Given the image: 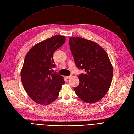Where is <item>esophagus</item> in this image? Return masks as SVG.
Wrapping results in <instances>:
<instances>
[{
    "mask_svg": "<svg viewBox=\"0 0 134 134\" xmlns=\"http://www.w3.org/2000/svg\"><path fill=\"white\" fill-rule=\"evenodd\" d=\"M72 77V75H70V76H66V78H67V79H70V78H71Z\"/></svg>",
    "mask_w": 134,
    "mask_h": 134,
    "instance_id": "34e87169",
    "label": "esophagus"
}]
</instances>
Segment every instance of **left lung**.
<instances>
[{"label": "left lung", "instance_id": "obj_1", "mask_svg": "<svg viewBox=\"0 0 134 134\" xmlns=\"http://www.w3.org/2000/svg\"><path fill=\"white\" fill-rule=\"evenodd\" d=\"M69 42L77 67L85 72L78 76L79 84L74 88L76 94L86 103L100 100L109 90L113 75L108 55L93 41L72 37Z\"/></svg>", "mask_w": 134, "mask_h": 134}]
</instances>
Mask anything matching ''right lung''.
I'll use <instances>...</instances> for the list:
<instances>
[{
    "instance_id": "obj_1",
    "label": "right lung",
    "mask_w": 134,
    "mask_h": 134,
    "mask_svg": "<svg viewBox=\"0 0 134 134\" xmlns=\"http://www.w3.org/2000/svg\"><path fill=\"white\" fill-rule=\"evenodd\" d=\"M65 41V36L55 35L34 46L25 56L21 81L28 96L37 104L53 102L65 83L63 77L52 72L55 67L53 54Z\"/></svg>"
}]
</instances>
